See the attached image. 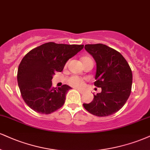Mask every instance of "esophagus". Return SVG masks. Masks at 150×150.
<instances>
[{
    "label": "esophagus",
    "mask_w": 150,
    "mask_h": 150,
    "mask_svg": "<svg viewBox=\"0 0 150 150\" xmlns=\"http://www.w3.org/2000/svg\"><path fill=\"white\" fill-rule=\"evenodd\" d=\"M77 90H78V91H80V92L81 93H84V90H82V89H77Z\"/></svg>",
    "instance_id": "34e87169"
}]
</instances>
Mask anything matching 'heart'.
<instances>
[{"label":"heart","mask_w":150,"mask_h":150,"mask_svg":"<svg viewBox=\"0 0 150 150\" xmlns=\"http://www.w3.org/2000/svg\"><path fill=\"white\" fill-rule=\"evenodd\" d=\"M89 57H84L82 58V61H84L85 59H88ZM67 82L68 84H70V86H73L74 87H80V86H82L83 84H84V80H82V78L78 76H71L68 79Z\"/></svg>","instance_id":"obj_1"}]
</instances>
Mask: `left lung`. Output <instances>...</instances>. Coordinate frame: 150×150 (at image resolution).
Here are the masks:
<instances>
[{
  "mask_svg": "<svg viewBox=\"0 0 150 150\" xmlns=\"http://www.w3.org/2000/svg\"><path fill=\"white\" fill-rule=\"evenodd\" d=\"M84 48L96 62L94 85L101 92L83 106L89 113L107 117L117 112L129 98L132 86V71L119 52L103 44L85 45Z\"/></svg>",
  "mask_w": 150,
  "mask_h": 150,
  "instance_id": "left-lung-1",
  "label": "left lung"
}]
</instances>
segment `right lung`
I'll use <instances>...</instances> for the list:
<instances>
[{
  "label": "right lung",
  "mask_w": 150,
  "mask_h": 150,
  "mask_svg": "<svg viewBox=\"0 0 150 150\" xmlns=\"http://www.w3.org/2000/svg\"><path fill=\"white\" fill-rule=\"evenodd\" d=\"M83 45L47 42L31 50L21 60L17 71L21 95L28 107L40 114H51L64 105L71 87L52 86L56 72H61L68 59L82 50Z\"/></svg>",
  "instance_id": "right-lung-1"
}]
</instances>
